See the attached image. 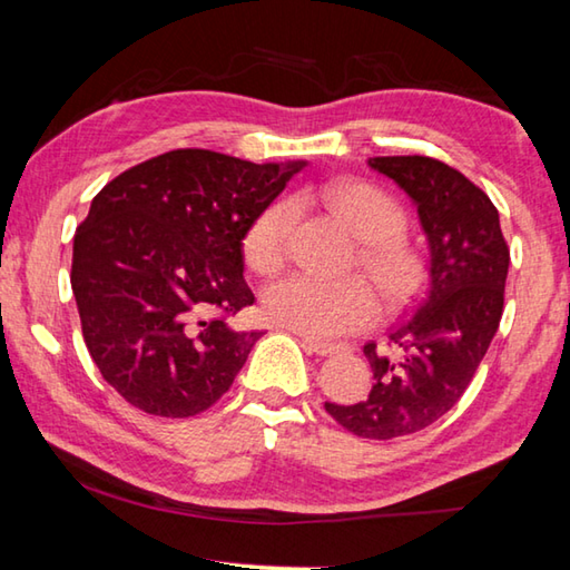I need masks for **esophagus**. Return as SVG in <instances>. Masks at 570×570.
I'll list each match as a JSON object with an SVG mask.
<instances>
[{"instance_id": "esophagus-1", "label": "esophagus", "mask_w": 570, "mask_h": 570, "mask_svg": "<svg viewBox=\"0 0 570 570\" xmlns=\"http://www.w3.org/2000/svg\"><path fill=\"white\" fill-rule=\"evenodd\" d=\"M304 346H306L308 352H314V354H320V356H330L334 352H340V346H336V344L316 342V340H312V336H304Z\"/></svg>"}]
</instances>
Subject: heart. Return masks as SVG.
I'll return each instance as SVG.
<instances>
[{
	"label": "heart",
	"instance_id": "b5f03b06",
	"mask_svg": "<svg viewBox=\"0 0 570 570\" xmlns=\"http://www.w3.org/2000/svg\"><path fill=\"white\" fill-rule=\"evenodd\" d=\"M324 198L342 224L364 240L362 266L382 288L390 304H402L417 294L424 278L422 258L404 240L407 216L397 200L362 180L334 183ZM296 216L294 200H276L248 226L244 258L256 274H274L288 254V234ZM268 322L312 340H334L370 326L380 314V298L362 276L322 278L292 274L264 288Z\"/></svg>",
	"mask_w": 570,
	"mask_h": 570
}]
</instances>
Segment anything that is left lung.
<instances>
[{
  "label": "left lung",
  "instance_id": "1",
  "mask_svg": "<svg viewBox=\"0 0 570 570\" xmlns=\"http://www.w3.org/2000/svg\"><path fill=\"white\" fill-rule=\"evenodd\" d=\"M417 206L430 246V284L414 314L390 332L392 354L364 344L370 397L324 407L344 430L394 440L430 428L475 377L503 316L510 250L485 193L460 170L424 156L370 158Z\"/></svg>",
  "mask_w": 570,
  "mask_h": 570
}]
</instances>
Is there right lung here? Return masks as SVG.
<instances>
[{"mask_svg": "<svg viewBox=\"0 0 570 570\" xmlns=\"http://www.w3.org/2000/svg\"><path fill=\"white\" fill-rule=\"evenodd\" d=\"M304 166L183 148L120 173L92 198L75 230L70 282L92 362L125 402L193 417L228 392L262 340L226 324L254 304L244 236Z\"/></svg>", "mask_w": 570, "mask_h": 570, "instance_id": "right-lung-1", "label": "right lung"}]
</instances>
